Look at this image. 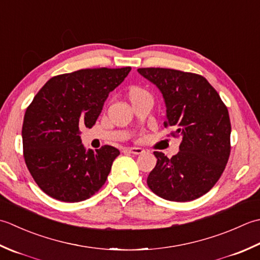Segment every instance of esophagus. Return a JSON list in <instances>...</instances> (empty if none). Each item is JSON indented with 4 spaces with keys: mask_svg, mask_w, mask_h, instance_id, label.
Listing matches in <instances>:
<instances>
[{
    "mask_svg": "<svg viewBox=\"0 0 260 260\" xmlns=\"http://www.w3.org/2000/svg\"><path fill=\"white\" fill-rule=\"evenodd\" d=\"M125 151L134 153V155H140V153L144 152V149L139 147H129V148H125Z\"/></svg>",
    "mask_w": 260,
    "mask_h": 260,
    "instance_id": "esophagus-1",
    "label": "esophagus"
}]
</instances>
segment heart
Here are the masks:
<instances>
[{
  "instance_id": "heart-1",
  "label": "heart",
  "mask_w": 260,
  "mask_h": 260,
  "mask_svg": "<svg viewBox=\"0 0 260 260\" xmlns=\"http://www.w3.org/2000/svg\"><path fill=\"white\" fill-rule=\"evenodd\" d=\"M142 93H147V92L145 91V89H142V88L138 87V86L132 87L131 91H130V98L135 96V95H138V94H142Z\"/></svg>"
}]
</instances>
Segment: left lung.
I'll return each mask as SVG.
<instances>
[{"label":"left lung","mask_w":260,"mask_h":260,"mask_svg":"<svg viewBox=\"0 0 260 260\" xmlns=\"http://www.w3.org/2000/svg\"><path fill=\"white\" fill-rule=\"evenodd\" d=\"M159 88L166 104L165 128L182 137L177 155L155 151L157 164L147 178L149 188L168 201L187 202L214 186L230 156L229 112L214 87L199 74L171 68H138Z\"/></svg>","instance_id":"left-lung-1"}]
</instances>
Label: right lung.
I'll return each instance as SVG.
<instances>
[{
	"mask_svg": "<svg viewBox=\"0 0 260 260\" xmlns=\"http://www.w3.org/2000/svg\"><path fill=\"white\" fill-rule=\"evenodd\" d=\"M130 71L131 67H101L61 74L36 94L23 119V157L47 195L62 202H81L107 182L120 151L109 145L86 151L79 129L92 128L109 93Z\"/></svg>",
	"mask_w": 260,
	"mask_h": 260,
	"instance_id": "1",
	"label": "right lung"
}]
</instances>
